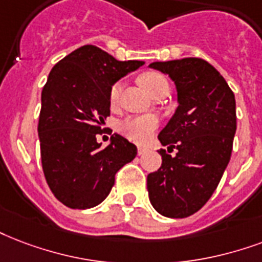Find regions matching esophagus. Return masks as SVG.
Masks as SVG:
<instances>
[{
	"mask_svg": "<svg viewBox=\"0 0 262 262\" xmlns=\"http://www.w3.org/2000/svg\"><path fill=\"white\" fill-rule=\"evenodd\" d=\"M147 151H148V147H144V145H139V147H137V154H139V155H143V154H145Z\"/></svg>",
	"mask_w": 262,
	"mask_h": 262,
	"instance_id": "obj_1",
	"label": "esophagus"
}]
</instances>
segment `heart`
Instances as JSON below:
<instances>
[{"instance_id": "1", "label": "heart", "mask_w": 262, "mask_h": 262, "mask_svg": "<svg viewBox=\"0 0 262 262\" xmlns=\"http://www.w3.org/2000/svg\"><path fill=\"white\" fill-rule=\"evenodd\" d=\"M140 83L144 88L145 91L148 92L149 95L159 88L167 85L166 78L163 77L162 74L159 73H147L143 77L140 78ZM122 82H115L111 86L110 91V101L111 104H117L121 92H122ZM158 118L154 115H136V117H129L123 119L122 122L119 123V130L123 136H126L127 139L136 143H144L152 136V133L157 130Z\"/></svg>"}]
</instances>
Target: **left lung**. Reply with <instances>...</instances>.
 <instances>
[{"mask_svg":"<svg viewBox=\"0 0 262 262\" xmlns=\"http://www.w3.org/2000/svg\"><path fill=\"white\" fill-rule=\"evenodd\" d=\"M177 89L179 107L159 133L162 165L147 177L149 202L159 214L184 219L202 209L223 177L236 132V103L228 83L206 60L155 61Z\"/></svg>","mask_w":262,"mask_h":262,"instance_id":"8db88e82","label":"left lung"}]
</instances>
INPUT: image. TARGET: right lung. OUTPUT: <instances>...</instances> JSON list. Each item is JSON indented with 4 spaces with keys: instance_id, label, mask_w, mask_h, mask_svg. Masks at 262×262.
Instances as JSON below:
<instances>
[{
    "instance_id": "1",
    "label": "right lung",
    "mask_w": 262,
    "mask_h": 262,
    "mask_svg": "<svg viewBox=\"0 0 262 262\" xmlns=\"http://www.w3.org/2000/svg\"><path fill=\"white\" fill-rule=\"evenodd\" d=\"M143 64L83 45L51 70L41 95L38 137L48 185L67 207L91 209L103 202L117 171L137 155L122 136H111L105 148L96 136L110 115L111 86Z\"/></svg>"
}]
</instances>
